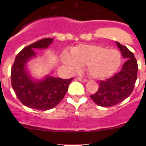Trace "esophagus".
I'll use <instances>...</instances> for the list:
<instances>
[{"mask_svg": "<svg viewBox=\"0 0 146 146\" xmlns=\"http://www.w3.org/2000/svg\"><path fill=\"white\" fill-rule=\"evenodd\" d=\"M78 80H79V81L82 82H86L88 80H86V79H83V78H78Z\"/></svg>", "mask_w": 146, "mask_h": 146, "instance_id": "34e87169", "label": "esophagus"}]
</instances>
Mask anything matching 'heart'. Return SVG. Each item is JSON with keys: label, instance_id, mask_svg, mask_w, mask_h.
Instances as JSON below:
<instances>
[{"label": "heart", "instance_id": "b5f03b06", "mask_svg": "<svg viewBox=\"0 0 146 146\" xmlns=\"http://www.w3.org/2000/svg\"><path fill=\"white\" fill-rule=\"evenodd\" d=\"M64 65L72 72L86 66L91 77L102 80L114 75L121 64V56L115 49L96 44H78L73 47L70 54L64 53L61 57Z\"/></svg>", "mask_w": 146, "mask_h": 146}]
</instances>
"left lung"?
Listing matches in <instances>:
<instances>
[{
	"label": "left lung",
	"mask_w": 146,
	"mask_h": 146,
	"mask_svg": "<svg viewBox=\"0 0 146 146\" xmlns=\"http://www.w3.org/2000/svg\"><path fill=\"white\" fill-rule=\"evenodd\" d=\"M126 62L120 72L106 80H100L97 92L91 95V99L98 105L109 107L124 100L131 94L137 79L138 64L131 51L125 46L116 42Z\"/></svg>",
	"instance_id": "1"
}]
</instances>
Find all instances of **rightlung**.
<instances>
[{
	"instance_id": "add662e5",
	"label": "right lung",
	"mask_w": 146,
	"mask_h": 146,
	"mask_svg": "<svg viewBox=\"0 0 146 146\" xmlns=\"http://www.w3.org/2000/svg\"><path fill=\"white\" fill-rule=\"evenodd\" d=\"M54 39L45 38L23 48L17 55L11 69V83L17 98L25 106L39 110L55 107L64 98L73 78L46 76L35 80L27 69V63L36 56L35 49L47 48Z\"/></svg>"
}]
</instances>
